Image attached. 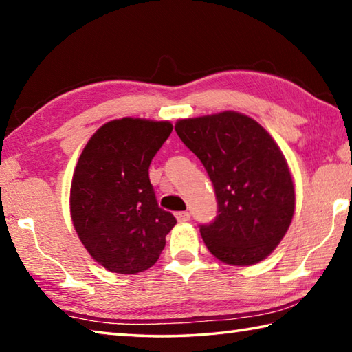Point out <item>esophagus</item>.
Segmentation results:
<instances>
[{"mask_svg":"<svg viewBox=\"0 0 352 352\" xmlns=\"http://www.w3.org/2000/svg\"><path fill=\"white\" fill-rule=\"evenodd\" d=\"M175 217H177L178 222L183 223V222H188V220L190 219V214L188 211H180V212L175 214Z\"/></svg>","mask_w":352,"mask_h":352,"instance_id":"obj_1","label":"esophagus"}]
</instances>
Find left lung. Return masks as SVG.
Returning a JSON list of instances; mask_svg holds the SVG:
<instances>
[{
	"label": "left lung",
	"mask_w": 352,
	"mask_h": 352,
	"mask_svg": "<svg viewBox=\"0 0 352 352\" xmlns=\"http://www.w3.org/2000/svg\"><path fill=\"white\" fill-rule=\"evenodd\" d=\"M175 132L214 186L217 216L200 225L208 250L233 265L265 259L295 211L294 182L276 142L254 119L236 111L180 119Z\"/></svg>",
	"instance_id": "8db88e82"
}]
</instances>
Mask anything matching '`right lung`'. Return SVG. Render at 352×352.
I'll use <instances>...</instances> for the list:
<instances>
[{"instance_id": "add662e5", "label": "right lung", "mask_w": 352, "mask_h": 352, "mask_svg": "<svg viewBox=\"0 0 352 352\" xmlns=\"http://www.w3.org/2000/svg\"><path fill=\"white\" fill-rule=\"evenodd\" d=\"M172 132L168 121L104 124L77 162L71 219L83 247L107 270L133 275L157 262L177 223L158 206L148 166Z\"/></svg>"}]
</instances>
